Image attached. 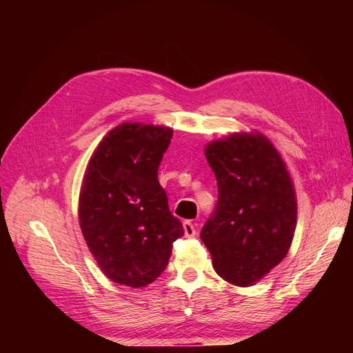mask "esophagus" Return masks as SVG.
I'll list each match as a JSON object with an SVG mask.
<instances>
[{
	"label": "esophagus",
	"instance_id": "1",
	"mask_svg": "<svg viewBox=\"0 0 353 353\" xmlns=\"http://www.w3.org/2000/svg\"><path fill=\"white\" fill-rule=\"evenodd\" d=\"M183 230H185V236H188V238L196 236V234H197L196 226H194V223L190 220L183 221Z\"/></svg>",
	"mask_w": 353,
	"mask_h": 353
}]
</instances>
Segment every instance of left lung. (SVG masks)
<instances>
[{
	"instance_id": "obj_1",
	"label": "left lung",
	"mask_w": 353,
	"mask_h": 353,
	"mask_svg": "<svg viewBox=\"0 0 353 353\" xmlns=\"http://www.w3.org/2000/svg\"><path fill=\"white\" fill-rule=\"evenodd\" d=\"M205 154L219 200L200 238L224 281L250 287L287 256L296 229L294 188L262 134H230L209 144Z\"/></svg>"
}]
</instances>
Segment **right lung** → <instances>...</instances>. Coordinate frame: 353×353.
I'll use <instances>...</instances> for the list:
<instances>
[{
	"mask_svg": "<svg viewBox=\"0 0 353 353\" xmlns=\"http://www.w3.org/2000/svg\"><path fill=\"white\" fill-rule=\"evenodd\" d=\"M171 137L168 127L119 124L103 138L85 172L81 232L103 273L127 287L156 281L168 265L172 243L183 236L157 181Z\"/></svg>",
	"mask_w": 353,
	"mask_h": 353,
	"instance_id": "obj_1",
	"label": "right lung"
}]
</instances>
